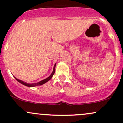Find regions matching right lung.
Listing matches in <instances>:
<instances>
[{
  "label": "right lung",
  "instance_id": "1",
  "mask_svg": "<svg viewBox=\"0 0 123 123\" xmlns=\"http://www.w3.org/2000/svg\"><path fill=\"white\" fill-rule=\"evenodd\" d=\"M56 64H55V65L54 67V69H53V71H52V74H50V75H49V76L48 77V78H46V79H44V80H42V81H38V82H37V83H31V84L27 83L25 82V81H22V80H19V79H17V78L15 77H15V79L16 80H17V81H18V82L20 83L21 84H22V85L25 86L30 87H35V86H37L42 85H43V84L45 83L48 82L49 80H50V79H52V77L53 75H54V74H55V69Z\"/></svg>",
  "mask_w": 123,
  "mask_h": 123
}]
</instances>
